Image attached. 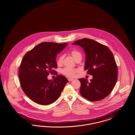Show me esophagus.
Here are the masks:
<instances>
[{"instance_id": "esophagus-1", "label": "esophagus", "mask_w": 135, "mask_h": 135, "mask_svg": "<svg viewBox=\"0 0 135 135\" xmlns=\"http://www.w3.org/2000/svg\"><path fill=\"white\" fill-rule=\"evenodd\" d=\"M68 81H72V80H74V79H73V78H68Z\"/></svg>"}]
</instances>
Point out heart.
I'll use <instances>...</instances> for the list:
<instances>
[{"label":"heart","mask_w":135,"mask_h":135,"mask_svg":"<svg viewBox=\"0 0 135 135\" xmlns=\"http://www.w3.org/2000/svg\"><path fill=\"white\" fill-rule=\"evenodd\" d=\"M71 55L73 59L77 61V60L79 59H81V54L79 51L77 50H72L70 52ZM64 60V56H61L57 61V64L58 65H61L63 64ZM78 72V70L74 68H65L61 71V72L63 74L68 76V77H74L76 73Z\"/></svg>","instance_id":"obj_1"}]
</instances>
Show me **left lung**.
I'll use <instances>...</instances> for the list:
<instances>
[{
	"mask_svg": "<svg viewBox=\"0 0 135 135\" xmlns=\"http://www.w3.org/2000/svg\"><path fill=\"white\" fill-rule=\"evenodd\" d=\"M72 45L80 46L85 54L84 70L93 75L89 81L80 78V93L90 101L96 102L108 96L117 80V67L115 59L108 47L89 38L79 39Z\"/></svg>",
	"mask_w": 135,
	"mask_h": 135,
	"instance_id": "left-lung-1",
	"label": "left lung"
}]
</instances>
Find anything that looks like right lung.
Returning <instances> with one entry per match:
<instances>
[{"mask_svg":"<svg viewBox=\"0 0 135 135\" xmlns=\"http://www.w3.org/2000/svg\"><path fill=\"white\" fill-rule=\"evenodd\" d=\"M67 45L44 42L24 56L20 67V83L23 91L33 102L47 105L59 98L68 79L61 75L52 80L47 77L56 72L53 69L57 68V55Z\"/></svg>","mask_w":135,"mask_h":135,"instance_id":"right-lung-1","label":"right lung"}]
</instances>
